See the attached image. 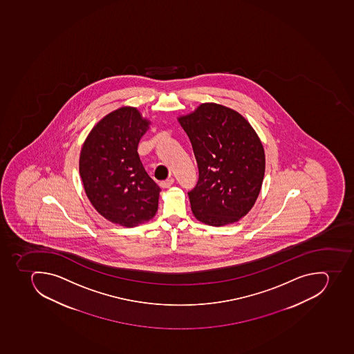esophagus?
I'll list each match as a JSON object with an SVG mask.
<instances>
[{
	"label": "esophagus",
	"mask_w": 354,
	"mask_h": 354,
	"mask_svg": "<svg viewBox=\"0 0 354 354\" xmlns=\"http://www.w3.org/2000/svg\"><path fill=\"white\" fill-rule=\"evenodd\" d=\"M174 181H175L174 178L166 179V180L161 181L160 186L162 188H169L174 184Z\"/></svg>",
	"instance_id": "obj_1"
}]
</instances>
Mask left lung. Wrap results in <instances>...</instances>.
I'll use <instances>...</instances> for the list:
<instances>
[{"label":"left lung","mask_w":354,"mask_h":354,"mask_svg":"<svg viewBox=\"0 0 354 354\" xmlns=\"http://www.w3.org/2000/svg\"><path fill=\"white\" fill-rule=\"evenodd\" d=\"M179 123L198 167L188 192L192 211L208 225L234 223L254 205L265 176V151L247 120L229 107L205 103Z\"/></svg>","instance_id":"left-lung-1"}]
</instances>
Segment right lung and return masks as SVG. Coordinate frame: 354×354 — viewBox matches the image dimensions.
<instances>
[{"label":"right lung","instance_id":"obj_1","mask_svg":"<svg viewBox=\"0 0 354 354\" xmlns=\"http://www.w3.org/2000/svg\"><path fill=\"white\" fill-rule=\"evenodd\" d=\"M149 128L134 107L107 114L80 151V174L96 211L112 223L133 227L155 216L160 187L148 175L138 145Z\"/></svg>","mask_w":354,"mask_h":354}]
</instances>
